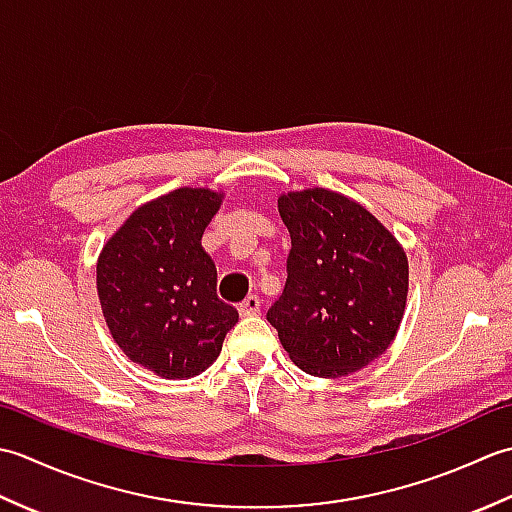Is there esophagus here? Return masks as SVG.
<instances>
[{"instance_id":"1","label":"esophagus","mask_w":512,"mask_h":512,"mask_svg":"<svg viewBox=\"0 0 512 512\" xmlns=\"http://www.w3.org/2000/svg\"><path fill=\"white\" fill-rule=\"evenodd\" d=\"M259 308H262V301H259L257 295H250L242 303H239L237 310H239V314H242V317H253V314L259 312Z\"/></svg>"}]
</instances>
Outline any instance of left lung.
Instances as JSON below:
<instances>
[{
  "instance_id": "left-lung-1",
  "label": "left lung",
  "mask_w": 512,
  "mask_h": 512,
  "mask_svg": "<svg viewBox=\"0 0 512 512\" xmlns=\"http://www.w3.org/2000/svg\"><path fill=\"white\" fill-rule=\"evenodd\" d=\"M277 204L292 248L286 288L266 319L306 374L358 372L385 354L400 328L405 250L365 206L336 191H290Z\"/></svg>"
}]
</instances>
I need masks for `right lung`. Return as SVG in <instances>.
I'll use <instances>...</instances> for the list:
<instances>
[{
	"instance_id": "obj_1",
	"label": "right lung",
	"mask_w": 512,
	"mask_h": 512,
	"mask_svg": "<svg viewBox=\"0 0 512 512\" xmlns=\"http://www.w3.org/2000/svg\"><path fill=\"white\" fill-rule=\"evenodd\" d=\"M224 193L182 187L151 200L107 239L96 290L129 361L162 378L202 374L222 352L237 310L217 299V270L202 248Z\"/></svg>"
}]
</instances>
